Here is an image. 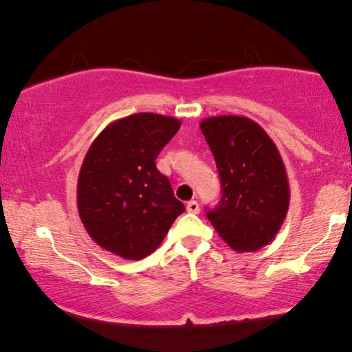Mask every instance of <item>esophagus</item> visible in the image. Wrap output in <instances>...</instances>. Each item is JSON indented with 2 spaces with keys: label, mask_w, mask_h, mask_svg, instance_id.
<instances>
[{
  "label": "esophagus",
  "mask_w": 352,
  "mask_h": 352,
  "mask_svg": "<svg viewBox=\"0 0 352 352\" xmlns=\"http://www.w3.org/2000/svg\"><path fill=\"white\" fill-rule=\"evenodd\" d=\"M187 212L188 213H199L200 212V205L197 200H190L187 204Z\"/></svg>",
  "instance_id": "esophagus-1"
}]
</instances>
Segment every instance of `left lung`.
<instances>
[{"label":"left lung","instance_id":"obj_1","mask_svg":"<svg viewBox=\"0 0 352 352\" xmlns=\"http://www.w3.org/2000/svg\"><path fill=\"white\" fill-rule=\"evenodd\" d=\"M215 157L221 199L207 217L230 248L256 252L280 232L289 207V184L280 152L261 125L241 116L200 122Z\"/></svg>","mask_w":352,"mask_h":352}]
</instances>
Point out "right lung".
<instances>
[{
  "mask_svg": "<svg viewBox=\"0 0 352 352\" xmlns=\"http://www.w3.org/2000/svg\"><path fill=\"white\" fill-rule=\"evenodd\" d=\"M179 129V119L139 112L109 124L91 144L78 179V210L100 248L142 260L185 210L155 167Z\"/></svg>",
  "mask_w": 352,
  "mask_h": 352,
  "instance_id": "right-lung-1",
  "label": "right lung"
}]
</instances>
